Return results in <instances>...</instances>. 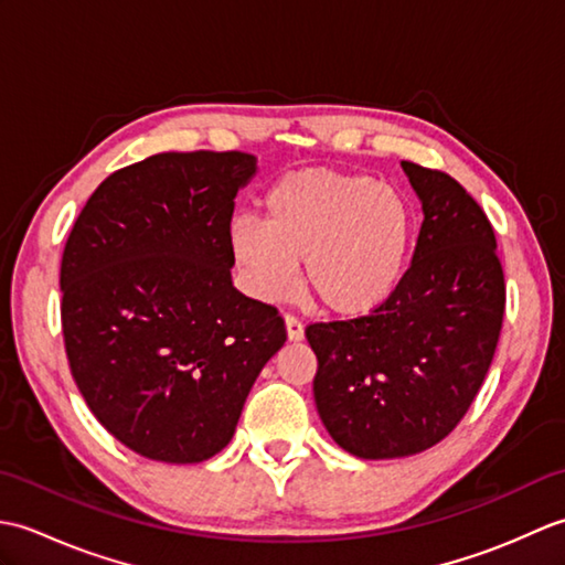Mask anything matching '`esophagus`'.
Listing matches in <instances>:
<instances>
[{"instance_id": "esophagus-1", "label": "esophagus", "mask_w": 565, "mask_h": 565, "mask_svg": "<svg viewBox=\"0 0 565 565\" xmlns=\"http://www.w3.org/2000/svg\"><path fill=\"white\" fill-rule=\"evenodd\" d=\"M286 334H289L291 342L303 340V322L296 316H286Z\"/></svg>"}]
</instances>
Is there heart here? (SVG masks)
Returning <instances> with one entry per match:
<instances>
[{"label": "heart", "instance_id": "heart-1", "mask_svg": "<svg viewBox=\"0 0 565 565\" xmlns=\"http://www.w3.org/2000/svg\"><path fill=\"white\" fill-rule=\"evenodd\" d=\"M415 245V211L369 174L306 167L264 196V223L237 218L231 249L249 291L281 301L303 262L308 294L330 316L364 318L391 301Z\"/></svg>", "mask_w": 565, "mask_h": 565}]
</instances>
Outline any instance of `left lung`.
Wrapping results in <instances>:
<instances>
[{
  "mask_svg": "<svg viewBox=\"0 0 565 565\" xmlns=\"http://www.w3.org/2000/svg\"><path fill=\"white\" fill-rule=\"evenodd\" d=\"M403 170L425 221L398 291L371 316L306 328L318 413L359 459H398L447 437L483 386L505 316L486 211L447 172Z\"/></svg>",
  "mask_w": 565,
  "mask_h": 565,
  "instance_id": "1",
  "label": "left lung"
}]
</instances>
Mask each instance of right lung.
I'll return each mask as SVG.
<instances>
[{
    "instance_id": "obj_1",
    "label": "right lung",
    "mask_w": 565,
    "mask_h": 565,
    "mask_svg": "<svg viewBox=\"0 0 565 565\" xmlns=\"http://www.w3.org/2000/svg\"><path fill=\"white\" fill-rule=\"evenodd\" d=\"M255 170L237 150L152 154L106 177L70 231L60 320L72 379L148 459L218 454L286 342L279 310L231 279L235 196Z\"/></svg>"
}]
</instances>
